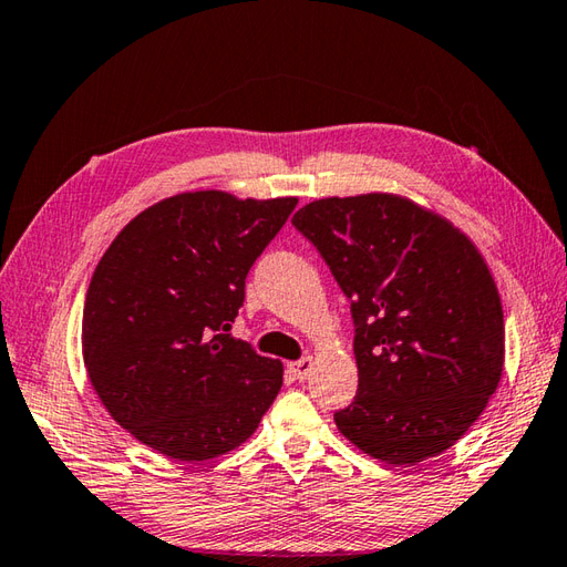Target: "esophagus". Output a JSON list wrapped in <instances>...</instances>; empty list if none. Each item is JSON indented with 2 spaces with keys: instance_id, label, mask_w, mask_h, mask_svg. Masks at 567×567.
<instances>
[{
  "instance_id": "obj_1",
  "label": "esophagus",
  "mask_w": 567,
  "mask_h": 567,
  "mask_svg": "<svg viewBox=\"0 0 567 567\" xmlns=\"http://www.w3.org/2000/svg\"><path fill=\"white\" fill-rule=\"evenodd\" d=\"M288 369H291V373L296 375L298 381H306L308 375L312 373V369H316V359H312V357H303L300 361L288 363Z\"/></svg>"
}]
</instances>
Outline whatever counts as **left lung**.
<instances>
[{
  "instance_id": "8db88e82",
  "label": "left lung",
  "mask_w": 567,
  "mask_h": 567,
  "mask_svg": "<svg viewBox=\"0 0 567 567\" xmlns=\"http://www.w3.org/2000/svg\"><path fill=\"white\" fill-rule=\"evenodd\" d=\"M293 225L351 298L359 393L334 412L337 430L388 465L444 454L505 369V312L481 249L439 213L383 192L312 200Z\"/></svg>"
}]
</instances>
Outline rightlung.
I'll use <instances>...</instances> for the list:
<instances>
[{
  "label": "right lung",
  "instance_id": "obj_1",
  "mask_svg": "<svg viewBox=\"0 0 567 567\" xmlns=\"http://www.w3.org/2000/svg\"><path fill=\"white\" fill-rule=\"evenodd\" d=\"M296 204L184 192L137 213L99 259L82 316L84 369L111 417L157 454L225 456L279 395L284 363L228 332L247 271Z\"/></svg>",
  "mask_w": 567,
  "mask_h": 567
}]
</instances>
